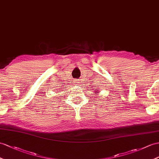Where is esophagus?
Listing matches in <instances>:
<instances>
[{"instance_id":"obj_1","label":"esophagus","mask_w":159,"mask_h":159,"mask_svg":"<svg viewBox=\"0 0 159 159\" xmlns=\"http://www.w3.org/2000/svg\"><path fill=\"white\" fill-rule=\"evenodd\" d=\"M80 80H75V84H76V85H78V86H80Z\"/></svg>"}]
</instances>
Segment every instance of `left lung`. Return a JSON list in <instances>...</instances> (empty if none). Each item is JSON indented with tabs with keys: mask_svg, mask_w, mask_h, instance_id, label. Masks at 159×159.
<instances>
[{
	"mask_svg": "<svg viewBox=\"0 0 159 159\" xmlns=\"http://www.w3.org/2000/svg\"><path fill=\"white\" fill-rule=\"evenodd\" d=\"M96 89H97V90H96V89H95V90H94V91H95V93H96V94H97V93H98V92H99V90H100V89H99L98 88H96Z\"/></svg>",
	"mask_w": 159,
	"mask_h": 159,
	"instance_id": "left-lung-1",
	"label": "left lung"
}]
</instances>
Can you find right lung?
Returning a JSON list of instances; mask_svg holds the SVG:
<instances>
[{
  "mask_svg": "<svg viewBox=\"0 0 159 159\" xmlns=\"http://www.w3.org/2000/svg\"><path fill=\"white\" fill-rule=\"evenodd\" d=\"M57 90H60V88H59V89H58V88H57ZM58 92H59V91H58Z\"/></svg>",
  "mask_w": 159,
  "mask_h": 159,
  "instance_id": "add662e5",
  "label": "right lung"
}]
</instances>
